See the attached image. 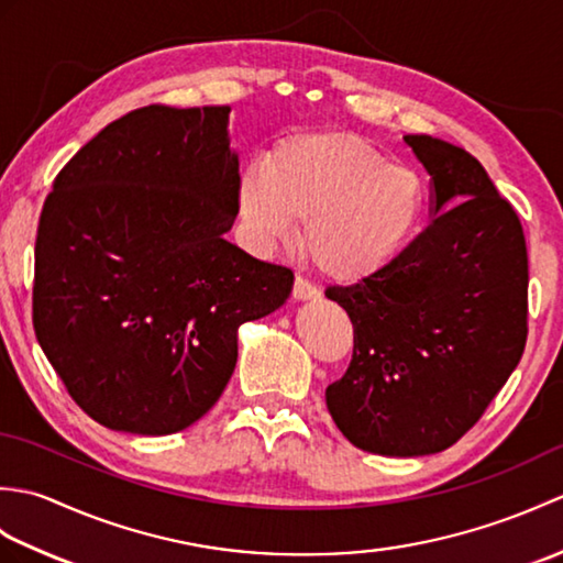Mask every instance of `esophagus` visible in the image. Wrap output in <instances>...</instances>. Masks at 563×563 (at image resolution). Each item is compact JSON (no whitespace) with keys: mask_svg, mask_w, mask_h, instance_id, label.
I'll list each match as a JSON object with an SVG mask.
<instances>
[{"mask_svg":"<svg viewBox=\"0 0 563 563\" xmlns=\"http://www.w3.org/2000/svg\"><path fill=\"white\" fill-rule=\"evenodd\" d=\"M292 297L295 300H317L319 288L314 283H309L305 275H297L295 285H292Z\"/></svg>","mask_w":563,"mask_h":563,"instance_id":"1","label":"esophagus"}]
</instances>
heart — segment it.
Instances as JSON below:
<instances>
[{"mask_svg": "<svg viewBox=\"0 0 563 563\" xmlns=\"http://www.w3.org/2000/svg\"><path fill=\"white\" fill-rule=\"evenodd\" d=\"M236 208L254 244L290 242L305 222L302 246L314 266L361 280L413 246L426 224L428 186L413 166L391 164L361 137L319 133L246 164Z\"/></svg>", "mask_w": 563, "mask_h": 563, "instance_id": "obj_1", "label": "heart"}]
</instances>
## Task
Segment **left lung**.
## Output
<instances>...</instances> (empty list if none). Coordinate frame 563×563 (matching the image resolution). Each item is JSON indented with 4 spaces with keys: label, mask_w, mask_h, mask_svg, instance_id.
I'll list each match as a JSON object with an SVG mask.
<instances>
[{
    "label": "left lung",
    "mask_w": 563,
    "mask_h": 563,
    "mask_svg": "<svg viewBox=\"0 0 563 563\" xmlns=\"http://www.w3.org/2000/svg\"><path fill=\"white\" fill-rule=\"evenodd\" d=\"M430 174L435 220L382 273L331 285L353 324V357L327 406L355 448L418 457L454 445L528 341V246L516 208L479 159L406 135Z\"/></svg>",
    "instance_id": "obj_1"
}]
</instances>
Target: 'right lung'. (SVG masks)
Here are the masks:
<instances>
[{
  "mask_svg": "<svg viewBox=\"0 0 563 563\" xmlns=\"http://www.w3.org/2000/svg\"><path fill=\"white\" fill-rule=\"evenodd\" d=\"M230 106L152 103L106 125L55 176L35 236L33 329L93 421L169 435L220 399L236 329L295 275L227 242L239 159Z\"/></svg>",
  "mask_w": 563,
  "mask_h": 563,
  "instance_id": "1",
  "label": "right lung"
}]
</instances>
